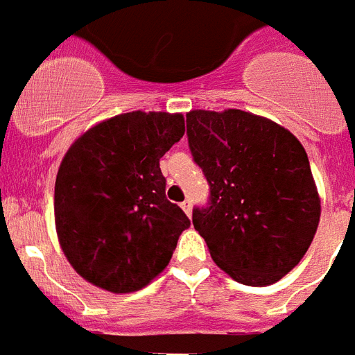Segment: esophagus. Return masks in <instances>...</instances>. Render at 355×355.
<instances>
[{
    "instance_id": "esophagus-1",
    "label": "esophagus",
    "mask_w": 355,
    "mask_h": 355,
    "mask_svg": "<svg viewBox=\"0 0 355 355\" xmlns=\"http://www.w3.org/2000/svg\"><path fill=\"white\" fill-rule=\"evenodd\" d=\"M181 209L185 211L187 216H191V214H192V201L191 200L183 201V203H181Z\"/></svg>"
}]
</instances>
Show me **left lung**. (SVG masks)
I'll return each mask as SVG.
<instances>
[{"label": "left lung", "instance_id": "1", "mask_svg": "<svg viewBox=\"0 0 355 355\" xmlns=\"http://www.w3.org/2000/svg\"><path fill=\"white\" fill-rule=\"evenodd\" d=\"M209 203L192 211L212 260L245 286L288 275L315 236L321 200L306 150L286 128L242 110L187 113Z\"/></svg>", "mask_w": 355, "mask_h": 355}]
</instances>
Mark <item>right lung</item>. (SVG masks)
I'll return each instance as SVG.
<instances>
[{"instance_id": "obj_1", "label": "right lung", "mask_w": 355, "mask_h": 355, "mask_svg": "<svg viewBox=\"0 0 355 355\" xmlns=\"http://www.w3.org/2000/svg\"><path fill=\"white\" fill-rule=\"evenodd\" d=\"M185 133L181 113L130 112L87 130L55 185L58 240L80 277L112 293L150 284L191 227L166 200L159 159Z\"/></svg>"}]
</instances>
